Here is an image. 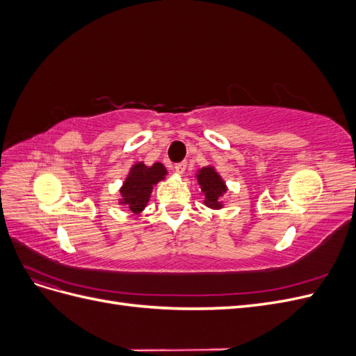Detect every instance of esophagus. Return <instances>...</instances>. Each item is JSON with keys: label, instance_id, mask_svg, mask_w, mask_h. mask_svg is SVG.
Segmentation results:
<instances>
[{"label": "esophagus", "instance_id": "esophagus-1", "mask_svg": "<svg viewBox=\"0 0 356 356\" xmlns=\"http://www.w3.org/2000/svg\"><path fill=\"white\" fill-rule=\"evenodd\" d=\"M174 169L178 172V174H184L186 169H187V161H179L174 166Z\"/></svg>", "mask_w": 356, "mask_h": 356}]
</instances>
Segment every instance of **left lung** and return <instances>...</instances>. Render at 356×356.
<instances>
[{
  "instance_id": "8db88e82",
  "label": "left lung",
  "mask_w": 356,
  "mask_h": 356,
  "mask_svg": "<svg viewBox=\"0 0 356 356\" xmlns=\"http://www.w3.org/2000/svg\"><path fill=\"white\" fill-rule=\"evenodd\" d=\"M197 182L202 187V191L204 193V204H208L209 208H221L222 204L220 202V197L224 195L227 188H225L224 181L221 177L213 170V168H203L197 174Z\"/></svg>"
}]
</instances>
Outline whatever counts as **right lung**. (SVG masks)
<instances>
[{"label":"right lung","instance_id":"right-lung-1","mask_svg":"<svg viewBox=\"0 0 356 356\" xmlns=\"http://www.w3.org/2000/svg\"><path fill=\"white\" fill-rule=\"evenodd\" d=\"M166 175V169L161 163H154L153 166H145L144 163H136L129 177L126 178L122 193V203L126 204L129 211L134 213H139L148 203L149 195H152L153 187L160 179Z\"/></svg>","mask_w":356,"mask_h":356}]
</instances>
